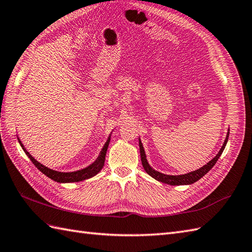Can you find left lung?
Masks as SVG:
<instances>
[{"mask_svg": "<svg viewBox=\"0 0 252 252\" xmlns=\"http://www.w3.org/2000/svg\"><path fill=\"white\" fill-rule=\"evenodd\" d=\"M229 138V132L227 134V137H225L224 143L221 147V149L219 150V152L217 153V156L213 158L210 162L202 166L201 168H199L198 170L195 171H191L189 173H185V175H181V176H169V175H164V173H160L158 171H156L153 168H151V166L148 164L147 162V158H146V153L144 150V147L143 144H141V141L139 139V151H140V158H141V164H143L144 169L146 170V172L148 175L151 176L152 178H154L156 180L159 182H163L166 184H169V185H186V184H192L197 182L199 179H201L204 175H206L211 169L212 167L216 164V162L218 160L219 157L221 156V153L224 149L225 145H227V141Z\"/></svg>", "mask_w": 252, "mask_h": 252, "instance_id": "8db88e82", "label": "left lung"}]
</instances>
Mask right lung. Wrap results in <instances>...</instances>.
<instances>
[{"mask_svg": "<svg viewBox=\"0 0 252 252\" xmlns=\"http://www.w3.org/2000/svg\"><path fill=\"white\" fill-rule=\"evenodd\" d=\"M109 140H111V136H109L108 139L106 140L104 147L102 148V150L100 152V156L98 157V158L95 159L94 163H93L92 165H89L88 167H86V168L81 169V170H77V171H73V172H60V171H56V170L48 168V167L43 166L39 162H37V160L31 156V154L27 151V149H25V148H24V146L22 145L20 139H19V143H20V145L22 147V149L24 150L25 154H27V156L30 158V159L32 160V162H33V164L42 173H44V175H46L47 177H49L50 179H52L53 181L60 182V183H69V182L84 181V180L92 178V177L95 176L96 173L100 172V170L103 168V166H104L105 156H106V151H107V148H108Z\"/></svg>", "mask_w": 252, "mask_h": 252, "instance_id": "add662e5", "label": "right lung"}]
</instances>
